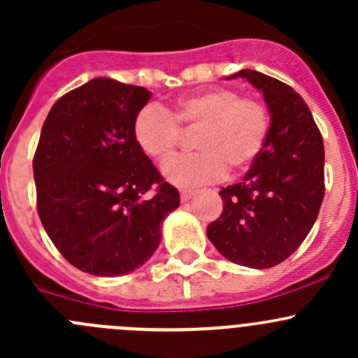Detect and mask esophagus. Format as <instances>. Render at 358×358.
<instances>
[{"mask_svg":"<svg viewBox=\"0 0 358 358\" xmlns=\"http://www.w3.org/2000/svg\"><path fill=\"white\" fill-rule=\"evenodd\" d=\"M192 196H194V190H182V192H180V199H182V202L190 201L192 199Z\"/></svg>","mask_w":358,"mask_h":358,"instance_id":"esophagus-1","label":"esophagus"}]
</instances>
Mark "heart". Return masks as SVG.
Instances as JSON below:
<instances>
[{
    "instance_id": "1",
    "label": "heart",
    "mask_w": 358,
    "mask_h": 358,
    "mask_svg": "<svg viewBox=\"0 0 358 358\" xmlns=\"http://www.w3.org/2000/svg\"><path fill=\"white\" fill-rule=\"evenodd\" d=\"M183 131L197 129L199 152L178 157L162 168L168 182L197 187L218 182L227 169L243 173L262 156L270 133L268 109L259 100L230 88H211L176 100L171 109L149 103L133 119V138L147 157L169 161Z\"/></svg>"
}]
</instances>
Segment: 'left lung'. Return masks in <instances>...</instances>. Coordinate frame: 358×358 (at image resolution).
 Listing matches in <instances>:
<instances>
[{
    "mask_svg": "<svg viewBox=\"0 0 358 358\" xmlns=\"http://www.w3.org/2000/svg\"><path fill=\"white\" fill-rule=\"evenodd\" d=\"M263 93L270 133L262 156L243 182L223 187V211L209 223L208 239L230 262L270 268L305 241L324 199V142L305 100L286 83L243 69Z\"/></svg>",
    "mask_w": 358,
    "mask_h": 358,
    "instance_id": "left-lung-1",
    "label": "left lung"
}]
</instances>
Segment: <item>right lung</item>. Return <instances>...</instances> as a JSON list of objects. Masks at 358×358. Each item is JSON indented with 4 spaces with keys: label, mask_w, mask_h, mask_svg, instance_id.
Here are the masks:
<instances>
[{
    "label": "right lung",
    "mask_w": 358,
    "mask_h": 358,
    "mask_svg": "<svg viewBox=\"0 0 358 358\" xmlns=\"http://www.w3.org/2000/svg\"><path fill=\"white\" fill-rule=\"evenodd\" d=\"M150 96L96 78L57 100L43 124L32 161L39 220L60 255L92 275L142 266L180 204L133 138V119Z\"/></svg>",
    "instance_id": "1"
}]
</instances>
